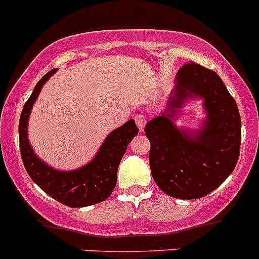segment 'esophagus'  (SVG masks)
I'll return each instance as SVG.
<instances>
[{
    "instance_id": "1",
    "label": "esophagus",
    "mask_w": 259,
    "mask_h": 259,
    "mask_svg": "<svg viewBox=\"0 0 259 259\" xmlns=\"http://www.w3.org/2000/svg\"><path fill=\"white\" fill-rule=\"evenodd\" d=\"M135 122H137V126L139 127L140 133H142L143 130H144V126H145V122H147V119H145L144 115L139 114V115H137V116H135Z\"/></svg>"
}]
</instances>
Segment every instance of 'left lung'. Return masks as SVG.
I'll return each instance as SVG.
<instances>
[{
  "instance_id": "left-lung-1",
  "label": "left lung",
  "mask_w": 259,
  "mask_h": 259,
  "mask_svg": "<svg viewBox=\"0 0 259 259\" xmlns=\"http://www.w3.org/2000/svg\"><path fill=\"white\" fill-rule=\"evenodd\" d=\"M188 98H202L207 114L195 132L174 124ZM144 132L153 180L176 199L206 196L229 177L239 158L242 121L235 100L214 71L197 63L180 68L165 110Z\"/></svg>"
}]
</instances>
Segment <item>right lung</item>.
<instances>
[{
    "label": "right lung",
    "instance_id": "1",
    "mask_svg": "<svg viewBox=\"0 0 259 259\" xmlns=\"http://www.w3.org/2000/svg\"><path fill=\"white\" fill-rule=\"evenodd\" d=\"M57 72L52 69L36 83L24 105L19 122L20 152L25 169L31 180L49 196L69 207H83L109 199L117 181V168L127 144L138 134L135 121L130 119L110 133L94 159L74 170H58L42 162L34 153L27 139L30 112L45 82Z\"/></svg>",
    "mask_w": 259,
    "mask_h": 259
}]
</instances>
